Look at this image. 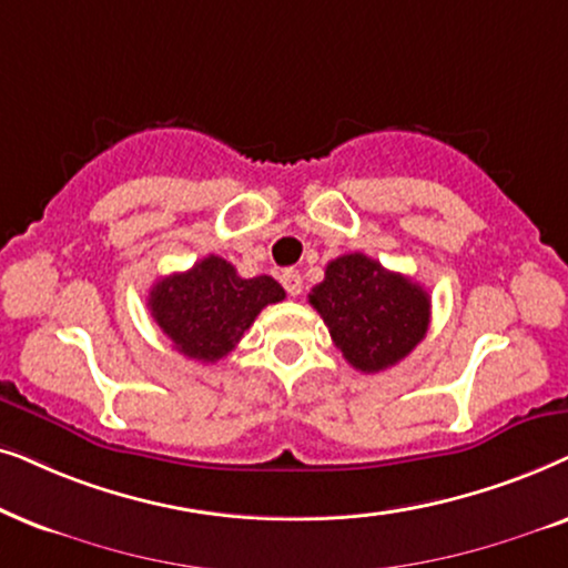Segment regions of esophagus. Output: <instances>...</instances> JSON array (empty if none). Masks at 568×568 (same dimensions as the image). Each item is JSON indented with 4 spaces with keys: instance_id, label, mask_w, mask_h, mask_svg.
<instances>
[{
    "instance_id": "obj_1",
    "label": "esophagus",
    "mask_w": 568,
    "mask_h": 568,
    "mask_svg": "<svg viewBox=\"0 0 568 568\" xmlns=\"http://www.w3.org/2000/svg\"><path fill=\"white\" fill-rule=\"evenodd\" d=\"M280 283L288 291V296H298V293L304 291V277H301L298 270H285L283 275H280Z\"/></svg>"
}]
</instances>
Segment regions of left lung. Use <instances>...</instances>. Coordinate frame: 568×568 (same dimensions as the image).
Returning a JSON list of instances; mask_svg holds the SVG:
<instances>
[{"mask_svg":"<svg viewBox=\"0 0 568 568\" xmlns=\"http://www.w3.org/2000/svg\"><path fill=\"white\" fill-rule=\"evenodd\" d=\"M308 304L345 361L363 374L384 372L410 355L430 322V298L418 283L358 252L327 264Z\"/></svg>","mask_w":568,"mask_h":568,"instance_id":"1","label":"left lung"}]
</instances>
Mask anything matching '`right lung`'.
I'll return each instance as SVG.
<instances>
[{
  "instance_id": "obj_1",
  "label": "right lung",
  "mask_w": 568,
  "mask_h": 568,
  "mask_svg": "<svg viewBox=\"0 0 568 568\" xmlns=\"http://www.w3.org/2000/svg\"><path fill=\"white\" fill-rule=\"evenodd\" d=\"M283 298L277 280L241 277L231 262L210 254L192 270L158 280L148 306L181 355L215 363L236 347L264 306Z\"/></svg>"
}]
</instances>
